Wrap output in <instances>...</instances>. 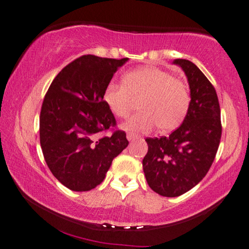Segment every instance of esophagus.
Segmentation results:
<instances>
[{"mask_svg":"<svg viewBox=\"0 0 249 249\" xmlns=\"http://www.w3.org/2000/svg\"><path fill=\"white\" fill-rule=\"evenodd\" d=\"M138 138V136L137 135H135V133H127V139L129 140V142H131V140H135V139H137Z\"/></svg>","mask_w":249,"mask_h":249,"instance_id":"34e87169","label":"esophagus"}]
</instances>
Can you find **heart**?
Instances as JSON below:
<instances>
[{
    "instance_id": "1",
    "label": "heart",
    "mask_w": 249,
    "mask_h": 249,
    "mask_svg": "<svg viewBox=\"0 0 249 249\" xmlns=\"http://www.w3.org/2000/svg\"><path fill=\"white\" fill-rule=\"evenodd\" d=\"M124 84L110 82L103 91V102L114 116L127 118L136 101L139 109L122 125L130 132H147L155 125L160 131L178 128L186 117L190 93L184 82L160 68L142 67L131 71L122 78Z\"/></svg>"
}]
</instances>
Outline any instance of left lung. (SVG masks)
Listing matches in <instances>:
<instances>
[{"instance_id":"1","label":"left lung","mask_w":249,"mask_h":249,"mask_svg":"<svg viewBox=\"0 0 249 249\" xmlns=\"http://www.w3.org/2000/svg\"><path fill=\"white\" fill-rule=\"evenodd\" d=\"M184 71L191 101L183 124L168 137L147 138L148 151L142 168L150 189L174 197L196 186L210 169L221 139L220 106L217 92L196 65L173 62Z\"/></svg>"}]
</instances>
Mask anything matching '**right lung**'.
I'll return each mask as SVG.
<instances>
[{
	"label": "right lung",
	"mask_w": 249,
	"mask_h": 249,
	"mask_svg": "<svg viewBox=\"0 0 249 249\" xmlns=\"http://www.w3.org/2000/svg\"><path fill=\"white\" fill-rule=\"evenodd\" d=\"M127 60L82 56L59 71L46 93L39 124L42 154L53 175L71 191L101 184L128 146L122 130L101 136L117 125L103 91Z\"/></svg>",
	"instance_id": "right-lung-1"
}]
</instances>
